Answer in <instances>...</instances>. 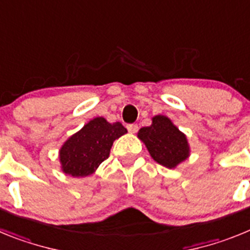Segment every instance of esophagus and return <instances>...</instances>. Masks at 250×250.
I'll return each instance as SVG.
<instances>
[{
    "label": "esophagus",
    "instance_id": "obj_1",
    "mask_svg": "<svg viewBox=\"0 0 250 250\" xmlns=\"http://www.w3.org/2000/svg\"><path fill=\"white\" fill-rule=\"evenodd\" d=\"M126 127H127V130H129V132H131V134H135V132H138V130H139V127L136 124H129Z\"/></svg>",
    "mask_w": 250,
    "mask_h": 250
}]
</instances>
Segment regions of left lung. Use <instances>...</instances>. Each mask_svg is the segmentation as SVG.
I'll return each instance as SVG.
<instances>
[{
    "label": "left lung",
    "mask_w": 250,
    "mask_h": 250,
    "mask_svg": "<svg viewBox=\"0 0 250 250\" xmlns=\"http://www.w3.org/2000/svg\"><path fill=\"white\" fill-rule=\"evenodd\" d=\"M138 138L144 143L150 156L167 169H175L190 156L187 135L165 115L151 118V125L141 127Z\"/></svg>",
    "instance_id": "8db88e82"
}]
</instances>
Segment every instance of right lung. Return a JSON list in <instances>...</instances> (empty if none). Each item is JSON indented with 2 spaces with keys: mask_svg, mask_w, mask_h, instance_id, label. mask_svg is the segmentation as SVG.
<instances>
[{
  "mask_svg": "<svg viewBox=\"0 0 250 250\" xmlns=\"http://www.w3.org/2000/svg\"><path fill=\"white\" fill-rule=\"evenodd\" d=\"M126 132L123 124H110L103 116L90 120L60 147L59 159L62 173L74 178L94 174L101 163L109 158L114 141Z\"/></svg>",
  "mask_w": 250,
  "mask_h": 250,
  "instance_id": "add662e5",
  "label": "right lung"
}]
</instances>
